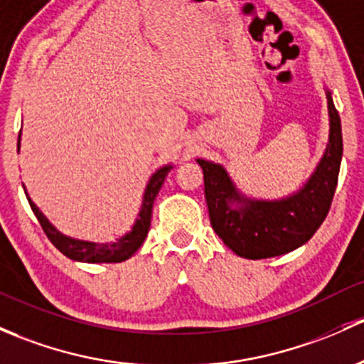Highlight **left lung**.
Instances as JSON below:
<instances>
[{
  "label": "left lung",
  "instance_id": "8db88e82",
  "mask_svg": "<svg viewBox=\"0 0 364 364\" xmlns=\"http://www.w3.org/2000/svg\"><path fill=\"white\" fill-rule=\"evenodd\" d=\"M330 134L319 164L301 188L288 197L265 200L246 197L220 164L197 159L204 171V193L213 230L240 258L281 256L304 246L330 211L343 155L342 124L326 90Z\"/></svg>",
  "mask_w": 364,
  "mask_h": 364
}]
</instances>
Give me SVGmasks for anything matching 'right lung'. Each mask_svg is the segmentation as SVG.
I'll use <instances>...</instances> for the list:
<instances>
[{"instance_id":"add662e5","label":"right lung","mask_w":364,"mask_h":364,"mask_svg":"<svg viewBox=\"0 0 364 364\" xmlns=\"http://www.w3.org/2000/svg\"><path fill=\"white\" fill-rule=\"evenodd\" d=\"M21 150V134H18L17 141V151ZM172 166H164L160 169H156L151 174V178L148 179L146 188L143 193V202H141L139 214H137L136 221H134L132 228L125 235H122L120 239H117L114 242H90V240H80L75 237H68L64 233H60L55 227L48 221V218L38 209V205L31 200L28 190L24 186L26 197L33 209L34 216L40 221L41 228L47 233V237L50 239V242L57 247L64 256L75 259V262H83V263H120L129 259L131 256L143 246L144 239H146L148 230H150L151 225V209L153 202H155L156 195H159L160 188H162L164 181H166V176L169 174Z\"/></svg>"}]
</instances>
